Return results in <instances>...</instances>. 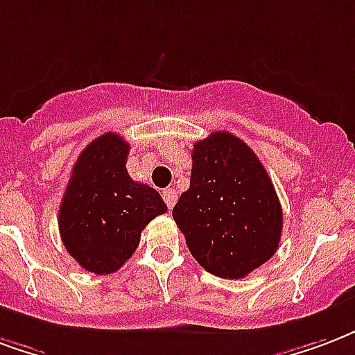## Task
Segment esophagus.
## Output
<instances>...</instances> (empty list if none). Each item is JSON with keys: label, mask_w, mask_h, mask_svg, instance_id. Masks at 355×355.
<instances>
[{"label": "esophagus", "mask_w": 355, "mask_h": 355, "mask_svg": "<svg viewBox=\"0 0 355 355\" xmlns=\"http://www.w3.org/2000/svg\"><path fill=\"white\" fill-rule=\"evenodd\" d=\"M164 201L167 203V207H169V211L175 207V201H177V190L175 188H167V190H164Z\"/></svg>", "instance_id": "esophagus-1"}]
</instances>
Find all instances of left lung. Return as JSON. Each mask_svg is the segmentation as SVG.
Returning a JSON list of instances; mask_svg holds the SVG:
<instances>
[{"label":"left lung","mask_w":355,"mask_h":355,"mask_svg":"<svg viewBox=\"0 0 355 355\" xmlns=\"http://www.w3.org/2000/svg\"><path fill=\"white\" fill-rule=\"evenodd\" d=\"M190 188L173 209L191 256L205 271L243 278L280 243L282 207L250 146L230 131L193 144Z\"/></svg>","instance_id":"1"}]
</instances>
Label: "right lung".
Listing matches in <instances>:
<instances>
[{
	"label": "right lung",
	"instance_id": "add662e5",
	"mask_svg": "<svg viewBox=\"0 0 355 355\" xmlns=\"http://www.w3.org/2000/svg\"><path fill=\"white\" fill-rule=\"evenodd\" d=\"M130 144L118 133L94 139L78 156L60 205L65 250L96 275L118 271L137 250L141 231L167 211L162 196L128 175Z\"/></svg>",
	"mask_w": 355,
	"mask_h": 355
}]
</instances>
